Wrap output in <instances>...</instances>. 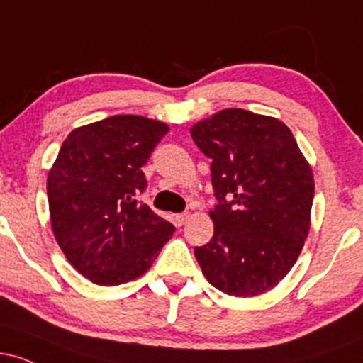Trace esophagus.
<instances>
[{
  "instance_id": "obj_1",
  "label": "esophagus",
  "mask_w": 363,
  "mask_h": 363,
  "mask_svg": "<svg viewBox=\"0 0 363 363\" xmlns=\"http://www.w3.org/2000/svg\"><path fill=\"white\" fill-rule=\"evenodd\" d=\"M189 216H191V213H189V211H184V213L177 215V216H176L177 223H179V225H184V223L187 222V220H189Z\"/></svg>"
}]
</instances>
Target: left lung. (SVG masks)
<instances>
[{"label": "left lung", "mask_w": 363, "mask_h": 363, "mask_svg": "<svg viewBox=\"0 0 363 363\" xmlns=\"http://www.w3.org/2000/svg\"><path fill=\"white\" fill-rule=\"evenodd\" d=\"M211 158L213 237L194 256L215 289L256 297L289 274L311 228L314 174L280 119L223 109L191 128Z\"/></svg>", "instance_id": "1"}]
</instances>
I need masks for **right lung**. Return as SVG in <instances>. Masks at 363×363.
I'll list each match as a JSON object with an SVG mask.
<instances>
[{
	"label": "right lung",
	"instance_id": "obj_1",
	"mask_svg": "<svg viewBox=\"0 0 363 363\" xmlns=\"http://www.w3.org/2000/svg\"><path fill=\"white\" fill-rule=\"evenodd\" d=\"M169 133L162 121L121 114L73 129L48 174L51 227L66 259L95 285L152 268L174 225L140 203L141 167Z\"/></svg>",
	"mask_w": 363,
	"mask_h": 363
}]
</instances>
